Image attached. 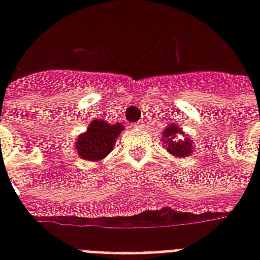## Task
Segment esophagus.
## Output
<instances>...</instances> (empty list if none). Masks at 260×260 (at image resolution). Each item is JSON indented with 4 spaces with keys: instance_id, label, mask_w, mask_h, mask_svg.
Here are the masks:
<instances>
[{
    "instance_id": "esophagus-1",
    "label": "esophagus",
    "mask_w": 260,
    "mask_h": 260,
    "mask_svg": "<svg viewBox=\"0 0 260 260\" xmlns=\"http://www.w3.org/2000/svg\"><path fill=\"white\" fill-rule=\"evenodd\" d=\"M134 126H135V128H138V129H142V128H143V121H139V122H136Z\"/></svg>"
}]
</instances>
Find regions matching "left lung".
Returning <instances> with one entry per match:
<instances>
[{"label":"left lung","instance_id":"left-lung-1","mask_svg":"<svg viewBox=\"0 0 260 260\" xmlns=\"http://www.w3.org/2000/svg\"><path fill=\"white\" fill-rule=\"evenodd\" d=\"M180 136H183L182 140ZM161 141L166 146V150L174 157L185 158L191 156V153L193 152V142L177 122H170L167 128H164Z\"/></svg>","mask_w":260,"mask_h":260}]
</instances>
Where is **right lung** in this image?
Returning a JSON list of instances; mask_svg holds the SVG:
<instances>
[{
  "label": "right lung",
  "mask_w": 260,
  "mask_h": 260,
  "mask_svg": "<svg viewBox=\"0 0 260 260\" xmlns=\"http://www.w3.org/2000/svg\"><path fill=\"white\" fill-rule=\"evenodd\" d=\"M122 131V124L111 125L104 119L94 118L75 141L78 156L86 161H102L113 150L114 143Z\"/></svg>",
  "instance_id": "1"
}]
</instances>
